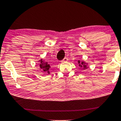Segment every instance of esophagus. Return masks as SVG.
<instances>
[{
	"label": "esophagus",
	"instance_id": "34e87169",
	"mask_svg": "<svg viewBox=\"0 0 121 121\" xmlns=\"http://www.w3.org/2000/svg\"><path fill=\"white\" fill-rule=\"evenodd\" d=\"M67 60H68V59L67 58V57H65V58L62 60V62H67Z\"/></svg>",
	"mask_w": 121,
	"mask_h": 121
}]
</instances>
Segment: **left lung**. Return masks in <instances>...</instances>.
Segmentation results:
<instances>
[{"mask_svg":"<svg viewBox=\"0 0 121 121\" xmlns=\"http://www.w3.org/2000/svg\"><path fill=\"white\" fill-rule=\"evenodd\" d=\"M78 64H79V66L81 68H83V69H86L87 68V64H86L85 62H84V61H82V62H80V61H78Z\"/></svg>","mask_w":121,"mask_h":121,"instance_id":"1","label":"left lung"}]
</instances>
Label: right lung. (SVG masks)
<instances>
[{"mask_svg": "<svg viewBox=\"0 0 121 121\" xmlns=\"http://www.w3.org/2000/svg\"><path fill=\"white\" fill-rule=\"evenodd\" d=\"M39 67L43 72H45L46 73L49 74V70L50 68V66L49 64H48L47 62H44L42 59L40 60L39 61Z\"/></svg>", "mask_w": 121, "mask_h": 121, "instance_id": "obj_1", "label": "right lung"}]
</instances>
